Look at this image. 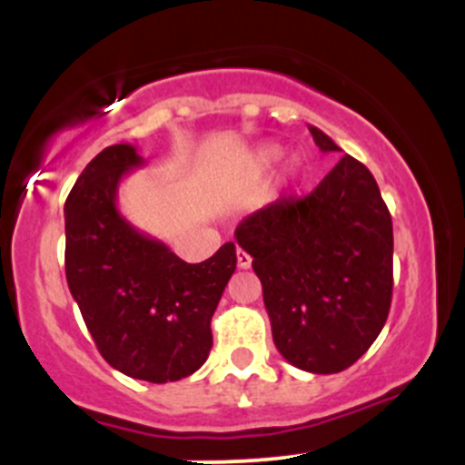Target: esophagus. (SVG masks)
Masks as SVG:
<instances>
[{
	"mask_svg": "<svg viewBox=\"0 0 465 465\" xmlns=\"http://www.w3.org/2000/svg\"><path fill=\"white\" fill-rule=\"evenodd\" d=\"M236 261H238V267H241V270H247V267L252 265V256L242 250L236 252Z\"/></svg>",
	"mask_w": 465,
	"mask_h": 465,
	"instance_id": "obj_1",
	"label": "esophagus"
}]
</instances>
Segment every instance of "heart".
Returning <instances> with one entry per match:
<instances>
[{
	"instance_id": "obj_1",
	"label": "heart",
	"mask_w": 465,
	"mask_h": 465,
	"mask_svg": "<svg viewBox=\"0 0 465 465\" xmlns=\"http://www.w3.org/2000/svg\"><path fill=\"white\" fill-rule=\"evenodd\" d=\"M297 175H299V168H297V163H292V166L288 168V177L290 180H297Z\"/></svg>"
}]
</instances>
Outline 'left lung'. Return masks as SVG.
Listing matches in <instances>:
<instances>
[{
  "instance_id": "8db88e82",
  "label": "left lung",
  "mask_w": 465,
  "mask_h": 465,
  "mask_svg": "<svg viewBox=\"0 0 465 465\" xmlns=\"http://www.w3.org/2000/svg\"><path fill=\"white\" fill-rule=\"evenodd\" d=\"M322 153H340L320 128ZM236 241L252 256L279 353L311 373L358 362L387 322L393 227L371 171L351 154L306 198H279L247 215Z\"/></svg>"
}]
</instances>
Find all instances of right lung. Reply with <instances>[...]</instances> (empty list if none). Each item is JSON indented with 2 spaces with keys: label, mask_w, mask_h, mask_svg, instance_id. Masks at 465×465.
Here are the masks:
<instances>
[{
  "label": "right lung",
  "mask_w": 465,
  "mask_h": 465,
  "mask_svg": "<svg viewBox=\"0 0 465 465\" xmlns=\"http://www.w3.org/2000/svg\"><path fill=\"white\" fill-rule=\"evenodd\" d=\"M142 163L130 143L87 163L64 203V272L105 362L162 384L191 376L209 358L211 317L236 270V245L184 262L134 229L116 209V191Z\"/></svg>",
  "instance_id": "right-lung-1"
}]
</instances>
